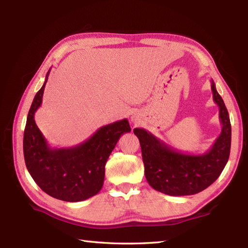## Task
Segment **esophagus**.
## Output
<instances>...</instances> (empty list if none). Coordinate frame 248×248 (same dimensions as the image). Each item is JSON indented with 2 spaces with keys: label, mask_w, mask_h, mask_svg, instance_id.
Instances as JSON below:
<instances>
[{
  "label": "esophagus",
  "mask_w": 248,
  "mask_h": 248,
  "mask_svg": "<svg viewBox=\"0 0 248 248\" xmlns=\"http://www.w3.org/2000/svg\"><path fill=\"white\" fill-rule=\"evenodd\" d=\"M131 120H132V123H134V124H139L140 123V117L138 115H133L132 117H131Z\"/></svg>",
  "instance_id": "esophagus-1"
}]
</instances>
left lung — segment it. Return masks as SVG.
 Instances as JSON below:
<instances>
[{"mask_svg":"<svg viewBox=\"0 0 248 248\" xmlns=\"http://www.w3.org/2000/svg\"><path fill=\"white\" fill-rule=\"evenodd\" d=\"M214 102L219 108L222 132L203 155H188L171 148L145 129H134L140 140L147 181L155 191L170 196H186L211 186L227 164L231 146L228 110L211 81Z\"/></svg>","mask_w":248,"mask_h":248,"instance_id":"8db88e82","label":"left lung"}]
</instances>
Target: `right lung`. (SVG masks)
Returning <instances> with one entry per match:
<instances>
[{
	"label": "right lung",
	"instance_id": "obj_1",
	"mask_svg": "<svg viewBox=\"0 0 248 248\" xmlns=\"http://www.w3.org/2000/svg\"><path fill=\"white\" fill-rule=\"evenodd\" d=\"M46 80L29 110L23 136L25 165L45 193L64 202L91 198L102 188L105 164L120 136L130 132L128 119L100 128L83 143L70 148H51L35 123L36 110L43 102Z\"/></svg>",
	"mask_w": 248,
	"mask_h": 248
}]
</instances>
